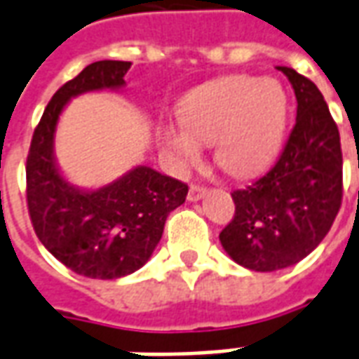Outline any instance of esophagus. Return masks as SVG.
Returning <instances> with one entry per match:
<instances>
[{
  "instance_id": "esophagus-1",
  "label": "esophagus",
  "mask_w": 359,
  "mask_h": 359,
  "mask_svg": "<svg viewBox=\"0 0 359 359\" xmlns=\"http://www.w3.org/2000/svg\"><path fill=\"white\" fill-rule=\"evenodd\" d=\"M207 194V188L203 187H196V184H192L190 187V190H188V201H200L203 196Z\"/></svg>"
}]
</instances>
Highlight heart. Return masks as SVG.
I'll use <instances>...</instances> for the list:
<instances>
[{
    "label": "heart",
    "instance_id": "heart-1",
    "mask_svg": "<svg viewBox=\"0 0 359 359\" xmlns=\"http://www.w3.org/2000/svg\"><path fill=\"white\" fill-rule=\"evenodd\" d=\"M179 123L159 126L172 165H198L213 144L217 165L230 177H253L274 159L287 123V97L276 79L226 76L196 87L180 100Z\"/></svg>",
    "mask_w": 359,
    "mask_h": 359
}]
</instances>
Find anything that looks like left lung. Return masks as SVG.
<instances>
[{"mask_svg":"<svg viewBox=\"0 0 359 359\" xmlns=\"http://www.w3.org/2000/svg\"><path fill=\"white\" fill-rule=\"evenodd\" d=\"M297 97V121L270 171L245 190H233L236 213L220 232L233 262L276 272L320 245L342 200L341 137L323 95L293 68L278 66Z\"/></svg>","mask_w":359,"mask_h":359,"instance_id":"obj_1","label":"left lung"}]
</instances>
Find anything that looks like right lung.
Instances as JSON below:
<instances>
[{
  "label": "right lung",
  "instance_id": "obj_1",
  "mask_svg": "<svg viewBox=\"0 0 359 359\" xmlns=\"http://www.w3.org/2000/svg\"><path fill=\"white\" fill-rule=\"evenodd\" d=\"M129 68L123 60H98L62 85L45 108L26 159V200L36 236L66 268L93 280H118L144 266L167 217L188 194L184 182L148 165L91 190L60 172L55 158L60 114L79 95L123 89Z\"/></svg>",
  "mask_w": 359,
  "mask_h": 359
}]
</instances>
